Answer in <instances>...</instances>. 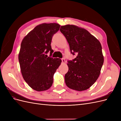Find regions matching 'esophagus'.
Wrapping results in <instances>:
<instances>
[{
  "label": "esophagus",
  "mask_w": 121,
  "mask_h": 121,
  "mask_svg": "<svg viewBox=\"0 0 121 121\" xmlns=\"http://www.w3.org/2000/svg\"><path fill=\"white\" fill-rule=\"evenodd\" d=\"M61 61H62V63H65V59L64 58H61Z\"/></svg>",
  "instance_id": "esophagus-1"
}]
</instances>
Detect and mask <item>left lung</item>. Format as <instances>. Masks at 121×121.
<instances>
[{"label": "left lung", "mask_w": 121, "mask_h": 121, "mask_svg": "<svg viewBox=\"0 0 121 121\" xmlns=\"http://www.w3.org/2000/svg\"><path fill=\"white\" fill-rule=\"evenodd\" d=\"M60 31L67 40L71 54L77 55L68 61L65 83L72 89L85 90L100 75L104 61L101 44L88 31L75 25L61 26Z\"/></svg>", "instance_id": "8db88e82"}]
</instances>
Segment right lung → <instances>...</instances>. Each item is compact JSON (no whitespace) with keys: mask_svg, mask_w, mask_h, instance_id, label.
I'll return each instance as SVG.
<instances>
[{"mask_svg":"<svg viewBox=\"0 0 121 121\" xmlns=\"http://www.w3.org/2000/svg\"><path fill=\"white\" fill-rule=\"evenodd\" d=\"M60 26L44 23L36 26L25 36L21 43L19 61L23 78L29 86L37 91L48 89L53 83L54 73L61 62L52 57L53 36ZM50 52V56H47Z\"/></svg>","mask_w":121,"mask_h":121,"instance_id":"add662e5","label":"right lung"}]
</instances>
